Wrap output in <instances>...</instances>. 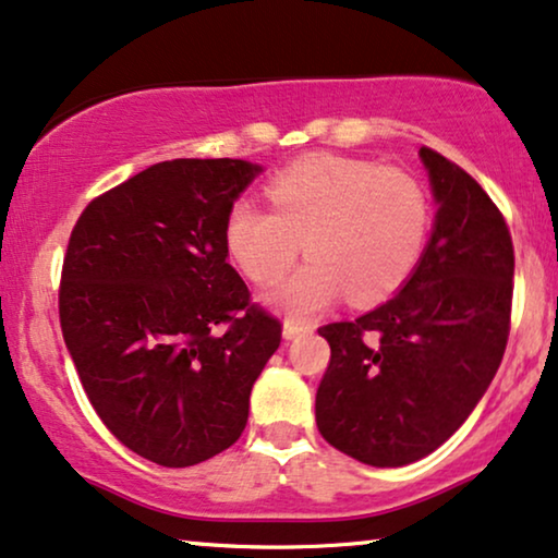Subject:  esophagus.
Returning a JSON list of instances; mask_svg holds the SVG:
<instances>
[{"mask_svg": "<svg viewBox=\"0 0 558 558\" xmlns=\"http://www.w3.org/2000/svg\"><path fill=\"white\" fill-rule=\"evenodd\" d=\"M306 331H311V326L295 322V318H288V322L283 324L286 339H293V337H299V333H306Z\"/></svg>", "mask_w": 558, "mask_h": 558, "instance_id": "esophagus-1", "label": "esophagus"}]
</instances>
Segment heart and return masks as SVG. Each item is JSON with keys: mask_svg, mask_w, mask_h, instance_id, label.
Returning <instances> with one entry per match:
<instances>
[{"mask_svg": "<svg viewBox=\"0 0 558 558\" xmlns=\"http://www.w3.org/2000/svg\"><path fill=\"white\" fill-rule=\"evenodd\" d=\"M272 211L236 202L225 225L229 255L259 286L275 283L306 250L311 259L270 301L311 316L347 293L354 306L390 299L418 267L434 227L428 185L375 160L311 155L267 183Z\"/></svg>", "mask_w": 558, "mask_h": 558, "instance_id": "1", "label": "heart"}]
</instances>
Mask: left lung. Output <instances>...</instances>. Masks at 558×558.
I'll return each instance as SVG.
<instances>
[{"label": "left lung", "mask_w": 558, "mask_h": 558, "mask_svg": "<svg viewBox=\"0 0 558 558\" xmlns=\"http://www.w3.org/2000/svg\"><path fill=\"white\" fill-rule=\"evenodd\" d=\"M436 227L403 291L354 322L318 329L331 347L316 390L318 434L373 466L439 449L474 411L510 333V229L487 191L441 153L421 147Z\"/></svg>", "instance_id": "1"}]
</instances>
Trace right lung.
<instances>
[{
    "label": "right lung",
    "instance_id": "right-lung-1",
    "mask_svg": "<svg viewBox=\"0 0 558 558\" xmlns=\"http://www.w3.org/2000/svg\"><path fill=\"white\" fill-rule=\"evenodd\" d=\"M257 173L232 158L155 162L96 196L71 232L65 347L104 426L155 464L232 447L280 347V318L227 263V217Z\"/></svg>",
    "mask_w": 558,
    "mask_h": 558
}]
</instances>
